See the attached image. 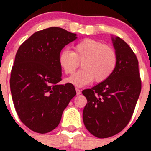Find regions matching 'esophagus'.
<instances>
[{
    "instance_id": "esophagus-1",
    "label": "esophagus",
    "mask_w": 151,
    "mask_h": 151,
    "mask_svg": "<svg viewBox=\"0 0 151 151\" xmlns=\"http://www.w3.org/2000/svg\"><path fill=\"white\" fill-rule=\"evenodd\" d=\"M75 90H76V92H77V95L80 96V94H81V91H80V89H79L78 88H76Z\"/></svg>"
}]
</instances>
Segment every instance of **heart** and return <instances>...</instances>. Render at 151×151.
<instances>
[{
  "mask_svg": "<svg viewBox=\"0 0 151 151\" xmlns=\"http://www.w3.org/2000/svg\"><path fill=\"white\" fill-rule=\"evenodd\" d=\"M117 53L112 47L93 39H85L74 47V51L63 50L58 63L66 74H71L82 62V69L66 79L68 83L83 87L95 80L101 83L110 77L117 65Z\"/></svg>",
  "mask_w": 151,
  "mask_h": 151,
  "instance_id": "b5f03b06",
  "label": "heart"
}]
</instances>
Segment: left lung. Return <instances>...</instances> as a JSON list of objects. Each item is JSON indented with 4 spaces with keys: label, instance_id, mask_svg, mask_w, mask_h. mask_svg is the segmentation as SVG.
Returning <instances> with one entry per match:
<instances>
[{
    "label": "left lung",
    "instance_id": "left-lung-1",
    "mask_svg": "<svg viewBox=\"0 0 151 151\" xmlns=\"http://www.w3.org/2000/svg\"><path fill=\"white\" fill-rule=\"evenodd\" d=\"M117 53V65L110 77L91 89L86 97L83 122L93 136L107 138L123 130L129 123L141 92L138 60L130 47L118 36H112Z\"/></svg>",
    "mask_w": 151,
    "mask_h": 151
}]
</instances>
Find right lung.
I'll use <instances>...</instances> for the list:
<instances>
[{
    "label": "right lung",
    "instance_id": "obj_1",
    "mask_svg": "<svg viewBox=\"0 0 151 151\" xmlns=\"http://www.w3.org/2000/svg\"><path fill=\"white\" fill-rule=\"evenodd\" d=\"M77 38L76 33L51 27L33 33L17 52L11 93L19 119L33 132L45 134L55 129L77 93L71 83L58 84L62 75L59 54Z\"/></svg>",
    "mask_w": 151,
    "mask_h": 151
}]
</instances>
